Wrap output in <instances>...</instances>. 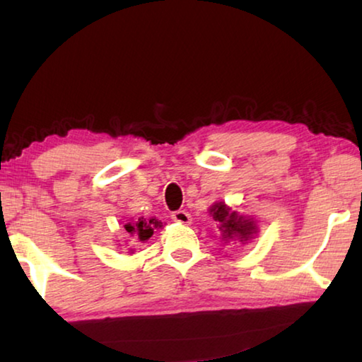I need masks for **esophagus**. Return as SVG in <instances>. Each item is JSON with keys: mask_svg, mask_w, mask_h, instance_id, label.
<instances>
[{"mask_svg": "<svg viewBox=\"0 0 362 362\" xmlns=\"http://www.w3.org/2000/svg\"><path fill=\"white\" fill-rule=\"evenodd\" d=\"M170 218L174 220V222H179V223H183V225H188L192 223V216L187 211H175L170 214Z\"/></svg>", "mask_w": 362, "mask_h": 362, "instance_id": "obj_1", "label": "esophagus"}]
</instances>
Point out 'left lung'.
<instances>
[{
	"mask_svg": "<svg viewBox=\"0 0 362 362\" xmlns=\"http://www.w3.org/2000/svg\"><path fill=\"white\" fill-rule=\"evenodd\" d=\"M209 211L214 220L220 223L223 241L240 240L241 243H246L255 236L257 222L252 217L240 216L236 211H231L222 201L211 206Z\"/></svg>",
	"mask_w": 362,
	"mask_h": 362,
	"instance_id": "1",
	"label": "left lung"
}]
</instances>
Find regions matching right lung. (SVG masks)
Returning <instances> with one entry per match:
<instances>
[{"label": "right lung", "mask_w": 362, "mask_h": 362, "mask_svg": "<svg viewBox=\"0 0 362 362\" xmlns=\"http://www.w3.org/2000/svg\"><path fill=\"white\" fill-rule=\"evenodd\" d=\"M163 223L159 222L158 218H139L137 222H129L124 225L126 228V233L129 236H132L134 240H139V241H146L150 240V238L153 236V233H155V230L161 228Z\"/></svg>", "instance_id": "1"}]
</instances>
